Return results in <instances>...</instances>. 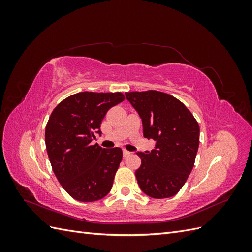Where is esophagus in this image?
I'll list each match as a JSON object with an SVG mask.
<instances>
[{
  "instance_id": "34e87169",
  "label": "esophagus",
  "mask_w": 252,
  "mask_h": 252,
  "mask_svg": "<svg viewBox=\"0 0 252 252\" xmlns=\"http://www.w3.org/2000/svg\"><path fill=\"white\" fill-rule=\"evenodd\" d=\"M129 155H130V151H128V150H126V149L123 150V156H124V158L128 157Z\"/></svg>"
}]
</instances>
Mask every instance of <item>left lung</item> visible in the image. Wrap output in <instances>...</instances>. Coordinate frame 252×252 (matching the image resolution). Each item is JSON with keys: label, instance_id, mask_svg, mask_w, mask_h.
<instances>
[{"label": "left lung", "instance_id": "1", "mask_svg": "<svg viewBox=\"0 0 252 252\" xmlns=\"http://www.w3.org/2000/svg\"><path fill=\"white\" fill-rule=\"evenodd\" d=\"M142 119L144 138L156 141L151 151L138 152L135 177L142 191L154 199L177 194L191 172L200 144V127L186 106L157 90L126 93Z\"/></svg>", "mask_w": 252, "mask_h": 252}]
</instances>
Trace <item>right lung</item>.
Segmentation results:
<instances>
[{"label": "right lung", "mask_w": 252, "mask_h": 252, "mask_svg": "<svg viewBox=\"0 0 252 252\" xmlns=\"http://www.w3.org/2000/svg\"><path fill=\"white\" fill-rule=\"evenodd\" d=\"M125 100L121 93H84L66 97L53 109L45 144L58 181L80 202L103 199L111 190L123 157L119 147L91 145L107 111Z\"/></svg>", "instance_id": "1"}]
</instances>
